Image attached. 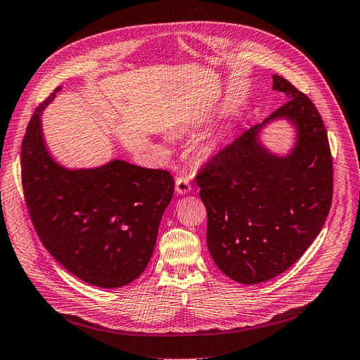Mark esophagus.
I'll return each instance as SVG.
<instances>
[{
	"label": "esophagus",
	"mask_w": 360,
	"mask_h": 360,
	"mask_svg": "<svg viewBox=\"0 0 360 360\" xmlns=\"http://www.w3.org/2000/svg\"><path fill=\"white\" fill-rule=\"evenodd\" d=\"M191 191H192V184H191L189 179L183 177V176L176 179V192L179 195H186V193H189Z\"/></svg>",
	"instance_id": "obj_1"
}]
</instances>
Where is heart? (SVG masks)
Returning <instances> with one entry per match:
<instances>
[{"instance_id":"b5f03b06","label":"heart","mask_w":360,"mask_h":360,"mask_svg":"<svg viewBox=\"0 0 360 360\" xmlns=\"http://www.w3.org/2000/svg\"><path fill=\"white\" fill-rule=\"evenodd\" d=\"M202 153H203L205 157H207V155H210V153H211V149H210V148H208V149H205Z\"/></svg>"}]
</instances>
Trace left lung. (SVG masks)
Here are the masks:
<instances>
[{"label": "left lung", "instance_id": "left-lung-1", "mask_svg": "<svg viewBox=\"0 0 360 360\" xmlns=\"http://www.w3.org/2000/svg\"><path fill=\"white\" fill-rule=\"evenodd\" d=\"M272 89L288 99L246 130L196 177L207 207V243L215 265L231 280L258 284L292 266L315 240L331 208L333 158L314 102L281 76ZM285 119L295 143L278 156L260 142L262 130Z\"/></svg>", "mask_w": 360, "mask_h": 360}]
</instances>
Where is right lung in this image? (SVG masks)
Returning a JSON list of instances; mask_svg holds the SVG:
<instances>
[{
  "label": "right lung",
  "instance_id": "right-lung-1",
  "mask_svg": "<svg viewBox=\"0 0 360 360\" xmlns=\"http://www.w3.org/2000/svg\"><path fill=\"white\" fill-rule=\"evenodd\" d=\"M60 91L33 112L22 143V183L33 227L54 259L82 281L123 287L150 261L174 179L165 169L123 160L95 168L57 162L41 117Z\"/></svg>",
  "mask_w": 360,
  "mask_h": 360
}]
</instances>
